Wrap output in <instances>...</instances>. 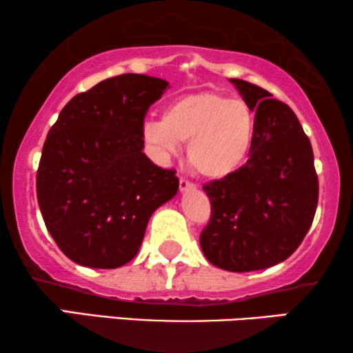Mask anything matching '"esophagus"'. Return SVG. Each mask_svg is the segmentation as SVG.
Masks as SVG:
<instances>
[{
  "label": "esophagus",
  "instance_id": "obj_1",
  "mask_svg": "<svg viewBox=\"0 0 353 353\" xmlns=\"http://www.w3.org/2000/svg\"><path fill=\"white\" fill-rule=\"evenodd\" d=\"M191 190H196V186L192 185L191 181H188V180H185V178H181V180H180V191L185 192V191H191Z\"/></svg>",
  "mask_w": 353,
  "mask_h": 353
}]
</instances>
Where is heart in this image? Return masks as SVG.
Instances as JSON below:
<instances>
[{"label": "heart", "mask_w": 353, "mask_h": 353, "mask_svg": "<svg viewBox=\"0 0 353 353\" xmlns=\"http://www.w3.org/2000/svg\"><path fill=\"white\" fill-rule=\"evenodd\" d=\"M257 117L244 99L216 91L185 94L163 109L162 120H148L143 138L159 156L170 157L188 143V161L207 180H223L249 157Z\"/></svg>", "instance_id": "b5f03b06"}]
</instances>
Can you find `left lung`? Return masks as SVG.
Segmentation results:
<instances>
[{
  "mask_svg": "<svg viewBox=\"0 0 353 353\" xmlns=\"http://www.w3.org/2000/svg\"><path fill=\"white\" fill-rule=\"evenodd\" d=\"M230 81L254 109L257 134L238 172L202 186L212 216L199 241L212 265L244 273L281 263L301 245L315 216L318 176L292 109L257 85Z\"/></svg>",
  "mask_w": 353,
  "mask_h": 353,
  "instance_id": "left-lung-1",
  "label": "left lung"
}]
</instances>
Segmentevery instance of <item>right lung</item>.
<instances>
[{
  "label": "right lung",
  "instance_id": "obj_1",
  "mask_svg": "<svg viewBox=\"0 0 353 353\" xmlns=\"http://www.w3.org/2000/svg\"><path fill=\"white\" fill-rule=\"evenodd\" d=\"M168 83L123 74L72 98L43 144L37 197L52 239L72 262L119 268L138 254L148 221L178 191L175 170L143 152L149 105Z\"/></svg>",
  "mask_w": 353,
  "mask_h": 353
}]
</instances>
